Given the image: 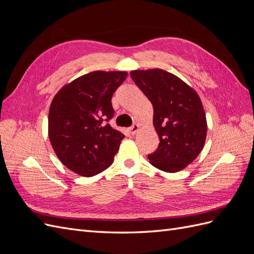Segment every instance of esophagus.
<instances>
[{
  "label": "esophagus",
  "mask_w": 254,
  "mask_h": 254,
  "mask_svg": "<svg viewBox=\"0 0 254 254\" xmlns=\"http://www.w3.org/2000/svg\"><path fill=\"white\" fill-rule=\"evenodd\" d=\"M139 129H140V127H139V125L137 124H133L131 127L129 128V132H130V134H135L137 131H139Z\"/></svg>",
  "instance_id": "obj_1"
}]
</instances>
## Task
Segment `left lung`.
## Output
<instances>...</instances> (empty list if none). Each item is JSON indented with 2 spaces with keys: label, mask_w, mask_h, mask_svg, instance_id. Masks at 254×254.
Instances as JSON below:
<instances>
[{
  "label": "left lung",
  "mask_w": 254,
  "mask_h": 254,
  "mask_svg": "<svg viewBox=\"0 0 254 254\" xmlns=\"http://www.w3.org/2000/svg\"><path fill=\"white\" fill-rule=\"evenodd\" d=\"M132 80L153 107L159 146L148 155L151 165L176 173L198 157L206 136V119L196 91L161 68L130 72Z\"/></svg>",
  "instance_id": "obj_1"
}]
</instances>
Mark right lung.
I'll list each match as a JSON object with an SVG mask.
<instances>
[{
  "label": "right lung",
  "mask_w": 254,
  "mask_h": 254,
  "mask_svg": "<svg viewBox=\"0 0 254 254\" xmlns=\"http://www.w3.org/2000/svg\"><path fill=\"white\" fill-rule=\"evenodd\" d=\"M127 72L95 71L61 88L49 112V137L58 159L83 177L104 172L114 160L125 135L109 121L112 95Z\"/></svg>",
  "instance_id": "add662e5"
}]
</instances>
